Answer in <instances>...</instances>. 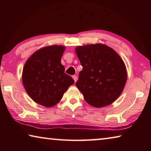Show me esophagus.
<instances>
[{"label": "esophagus", "instance_id": "34e87169", "mask_svg": "<svg viewBox=\"0 0 151 151\" xmlns=\"http://www.w3.org/2000/svg\"><path fill=\"white\" fill-rule=\"evenodd\" d=\"M73 78L74 79V81H75V82L76 83V81H77V79H78V76H76V75H73Z\"/></svg>", "mask_w": 151, "mask_h": 151}]
</instances>
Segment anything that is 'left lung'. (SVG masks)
<instances>
[{
	"instance_id": "8db88e82",
	"label": "left lung",
	"mask_w": 151,
	"mask_h": 151,
	"mask_svg": "<svg viewBox=\"0 0 151 151\" xmlns=\"http://www.w3.org/2000/svg\"><path fill=\"white\" fill-rule=\"evenodd\" d=\"M76 55L83 66L76 86L85 100L94 107H103L121 95L127 78L126 66L115 50L105 45L80 46Z\"/></svg>"
}]
</instances>
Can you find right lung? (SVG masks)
Masks as SVG:
<instances>
[{"instance_id": "right-lung-1", "label": "right lung", "mask_w": 151, "mask_h": 151, "mask_svg": "<svg viewBox=\"0 0 151 151\" xmlns=\"http://www.w3.org/2000/svg\"><path fill=\"white\" fill-rule=\"evenodd\" d=\"M65 50L60 45L43 47L33 53L24 66V87L30 98L40 105L55 106L75 83L65 73V66L60 63Z\"/></svg>"}]
</instances>
